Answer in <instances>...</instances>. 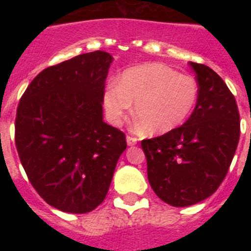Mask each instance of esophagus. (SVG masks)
I'll list each match as a JSON object with an SVG mask.
<instances>
[{"instance_id":"esophagus-1","label":"esophagus","mask_w":251,"mask_h":251,"mask_svg":"<svg viewBox=\"0 0 251 251\" xmlns=\"http://www.w3.org/2000/svg\"><path fill=\"white\" fill-rule=\"evenodd\" d=\"M137 142H138V138L130 137V135H127V137H126V143H127V146L137 145Z\"/></svg>"}]
</instances>
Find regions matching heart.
Masks as SVG:
<instances>
[{
    "label": "heart",
    "instance_id": "obj_1",
    "mask_svg": "<svg viewBox=\"0 0 251 251\" xmlns=\"http://www.w3.org/2000/svg\"><path fill=\"white\" fill-rule=\"evenodd\" d=\"M195 78L179 74L164 64H143L130 68L102 92L106 120L120 126L131 109L137 126L151 134H167L186 121L198 101Z\"/></svg>",
    "mask_w": 251,
    "mask_h": 251
}]
</instances>
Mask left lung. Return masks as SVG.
Returning a JSON list of instances; mask_svg holds the SVG:
<instances>
[{
    "label": "left lung",
    "instance_id": "1",
    "mask_svg": "<svg viewBox=\"0 0 251 251\" xmlns=\"http://www.w3.org/2000/svg\"><path fill=\"white\" fill-rule=\"evenodd\" d=\"M190 66L199 86L191 116L177 129L142 141L150 185L173 207L193 206L218 190L240 139V114L229 88L206 65Z\"/></svg>",
    "mask_w": 251,
    "mask_h": 251
}]
</instances>
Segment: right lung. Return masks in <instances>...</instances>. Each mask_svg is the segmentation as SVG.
<instances>
[{
  "mask_svg": "<svg viewBox=\"0 0 251 251\" xmlns=\"http://www.w3.org/2000/svg\"><path fill=\"white\" fill-rule=\"evenodd\" d=\"M113 57L95 50L47 68L18 105L15 146L45 202L86 214L105 199L125 134L104 122L102 92Z\"/></svg>",
  "mask_w": 251,
  "mask_h": 251,
  "instance_id": "add662e5",
  "label": "right lung"
}]
</instances>
